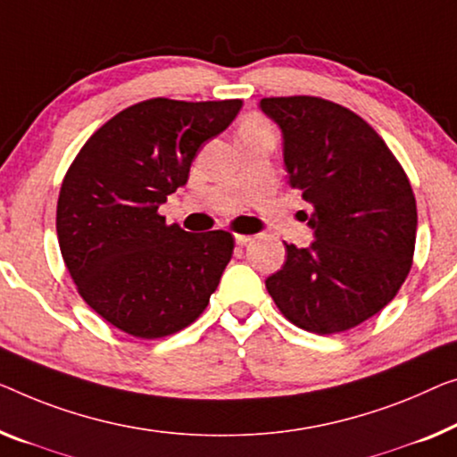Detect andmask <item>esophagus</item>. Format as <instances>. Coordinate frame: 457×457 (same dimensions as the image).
Listing matches in <instances>:
<instances>
[{
  "mask_svg": "<svg viewBox=\"0 0 457 457\" xmlns=\"http://www.w3.org/2000/svg\"><path fill=\"white\" fill-rule=\"evenodd\" d=\"M250 240H252V236H248V234H236V244H240V246L248 244Z\"/></svg>",
  "mask_w": 457,
  "mask_h": 457,
  "instance_id": "esophagus-1",
  "label": "esophagus"
}]
</instances>
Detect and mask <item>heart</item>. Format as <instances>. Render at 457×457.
I'll return each instance as SVG.
<instances>
[{
    "instance_id": "1",
    "label": "heart",
    "mask_w": 457,
    "mask_h": 457,
    "mask_svg": "<svg viewBox=\"0 0 457 457\" xmlns=\"http://www.w3.org/2000/svg\"><path fill=\"white\" fill-rule=\"evenodd\" d=\"M244 127H267V125H264V120L262 119H250V120H246V122H244Z\"/></svg>"
}]
</instances>
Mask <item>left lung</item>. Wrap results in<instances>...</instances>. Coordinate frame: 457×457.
Returning <instances> with one entry per match:
<instances>
[{
    "label": "left lung",
    "instance_id": "left-lung-1",
    "mask_svg": "<svg viewBox=\"0 0 457 457\" xmlns=\"http://www.w3.org/2000/svg\"><path fill=\"white\" fill-rule=\"evenodd\" d=\"M281 127L291 188L314 229L310 248L285 244L287 261L267 291L297 328L337 335L386 308L406 281L417 242L411 180L376 129L318 96L262 98Z\"/></svg>",
    "mask_w": 457,
    "mask_h": 457
}]
</instances>
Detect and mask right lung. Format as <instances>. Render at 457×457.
I'll list each match as a JSON object with an SVG mask.
<instances>
[{
	"instance_id": "obj_1",
	"label": "right lung",
	"mask_w": 457,
	"mask_h": 457,
	"mask_svg": "<svg viewBox=\"0 0 457 457\" xmlns=\"http://www.w3.org/2000/svg\"><path fill=\"white\" fill-rule=\"evenodd\" d=\"M240 108L242 100H143L106 120L71 162L57 201L61 256L81 299L114 328L163 338L205 312L234 236L190 234L158 209Z\"/></svg>"
}]
</instances>
